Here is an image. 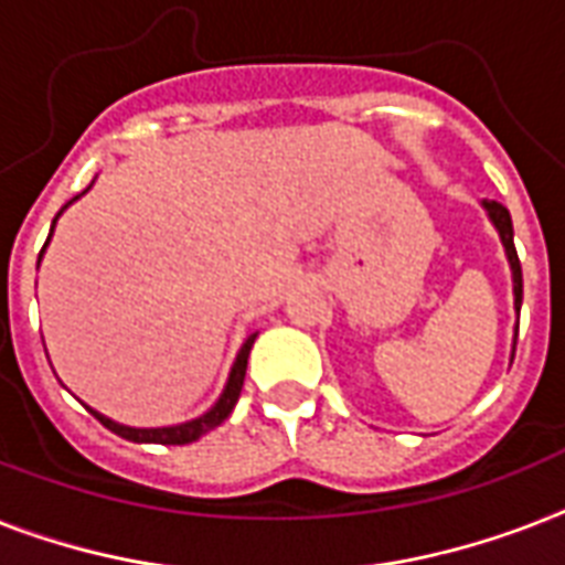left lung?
Masks as SVG:
<instances>
[{"instance_id": "left-lung-1", "label": "left lung", "mask_w": 565, "mask_h": 565, "mask_svg": "<svg viewBox=\"0 0 565 565\" xmlns=\"http://www.w3.org/2000/svg\"><path fill=\"white\" fill-rule=\"evenodd\" d=\"M487 213H490L492 225L499 231L501 243H504V252H508V260H510V273H513V305L516 310L522 308V266H519V255H516V246H513V222H510V211L504 204L499 202H483ZM513 352H516V345H513Z\"/></svg>"}]
</instances>
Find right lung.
Listing matches in <instances>:
<instances>
[{"mask_svg":"<svg viewBox=\"0 0 565 565\" xmlns=\"http://www.w3.org/2000/svg\"><path fill=\"white\" fill-rule=\"evenodd\" d=\"M78 199V195H75ZM73 199V202H75ZM66 202V204H73ZM64 204V207H66ZM64 207L57 211V216L64 213ZM57 216L52 220V231H55V222ZM52 231H49L46 243H43V252H46L49 239H52ZM40 252V255H43ZM255 337L252 334L243 343V349L237 352V361H234V366H231V375H228V384H225V390H222V395L216 398V404H213L211 411L202 413L199 419H190V422H181V425H170V428H128V425H119V422L108 419V416H102L99 411H93V407H87V411L96 416V419L105 425L108 430H114V434H119L122 439H131V443H161V446H188V443H195V439L202 437V434H207V430H213L216 425H222V422L228 419V413L234 411V404H237L239 398V390H243V377H246V363H248V352H252V343H255Z\"/></svg>","mask_w":565,"mask_h":565,"instance_id":"add662e5","label":"right lung"}]
</instances>
